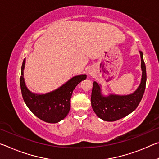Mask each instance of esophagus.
<instances>
[{"instance_id":"esophagus-1","label":"esophagus","mask_w":159,"mask_h":159,"mask_svg":"<svg viewBox=\"0 0 159 159\" xmlns=\"http://www.w3.org/2000/svg\"><path fill=\"white\" fill-rule=\"evenodd\" d=\"M88 74H89V75H93V71H92V70H89V71H88Z\"/></svg>"}]
</instances>
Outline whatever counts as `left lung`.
<instances>
[{
    "label": "left lung",
    "mask_w": 159,
    "mask_h": 159,
    "mask_svg": "<svg viewBox=\"0 0 159 159\" xmlns=\"http://www.w3.org/2000/svg\"><path fill=\"white\" fill-rule=\"evenodd\" d=\"M141 58L142 78L138 88L128 95L109 93L104 95L100 83L93 82L91 105L94 112L102 120L115 121L126 116L135 110L143 97L146 87L147 74L143 53L139 51Z\"/></svg>",
    "instance_id": "1"
}]
</instances>
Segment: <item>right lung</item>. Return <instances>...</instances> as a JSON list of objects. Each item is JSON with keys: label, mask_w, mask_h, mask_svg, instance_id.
Listing matches in <instances>:
<instances>
[{"label": "right lung", "mask_w": 159, "mask_h": 159, "mask_svg": "<svg viewBox=\"0 0 159 159\" xmlns=\"http://www.w3.org/2000/svg\"><path fill=\"white\" fill-rule=\"evenodd\" d=\"M26 59L21 69L20 87L21 94L29 110L40 119L50 123H56L65 118L71 107V98L76 85L86 79L85 74L72 77L57 89L46 93H35L26 86L24 78Z\"/></svg>", "instance_id": "1"}]
</instances>
